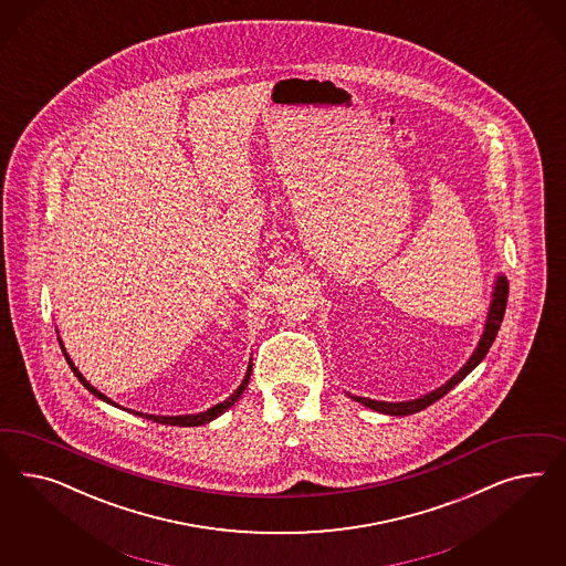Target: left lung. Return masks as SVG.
<instances>
[{"mask_svg": "<svg viewBox=\"0 0 566 566\" xmlns=\"http://www.w3.org/2000/svg\"><path fill=\"white\" fill-rule=\"evenodd\" d=\"M492 305H490V313H488V322H485V332L481 336L480 344L475 348V353L471 355V359L467 360L463 369L448 379L444 386H440L438 390L429 392V395L421 396L417 400H409V402H381V400H371V398H359V396H353L357 402L374 409L377 412H386V415H412V412L423 411L429 405H433L436 400H440L442 396L448 395L459 381H463L464 377L469 376L478 365H480L483 357L488 355L490 346L496 340L497 329L500 324L504 319V311H506V301H509V282L504 275H497L496 286H494V294H492Z\"/></svg>", "mask_w": 566, "mask_h": 566, "instance_id": "1", "label": "left lung"}]
</instances>
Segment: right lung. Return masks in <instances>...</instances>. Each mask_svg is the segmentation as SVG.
I'll list each match as a JSON object with an SVG mask.
<instances>
[{
	"label": "right lung",
	"mask_w": 566,
	"mask_h": 566,
	"mask_svg": "<svg viewBox=\"0 0 566 566\" xmlns=\"http://www.w3.org/2000/svg\"><path fill=\"white\" fill-rule=\"evenodd\" d=\"M62 346V343H60ZM62 350H64V346H62ZM64 357L69 360L70 369L74 371V376L78 377V381L85 386L88 392H93V395L97 396V398H102L105 402H109V405H114L107 396L102 395L97 388H93L88 381H86L83 374L74 367V363L70 360L69 355H66V350H64ZM249 377H251V367H249V371H247V376L242 379V384H240L239 388H237V392L230 396L228 400H223L220 405H216V407H211V409H207L206 412H199V415H180V417H159V415H143V412H137L140 417H145V419H151L155 423H166V426H180V428H195V426H203V423H209L211 419H216V417H220L223 411H228L237 400H239L240 395L244 392V388L249 386ZM118 407V405H116Z\"/></svg>",
	"instance_id": "add662e5"
}]
</instances>
